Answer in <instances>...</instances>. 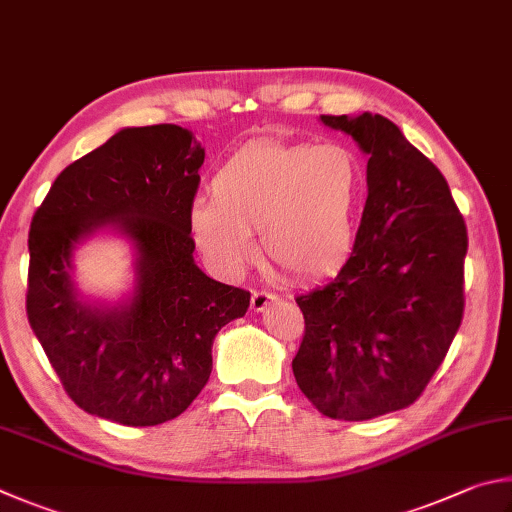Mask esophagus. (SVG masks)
Segmentation results:
<instances>
[{
    "label": "esophagus",
    "mask_w": 512,
    "mask_h": 512,
    "mask_svg": "<svg viewBox=\"0 0 512 512\" xmlns=\"http://www.w3.org/2000/svg\"><path fill=\"white\" fill-rule=\"evenodd\" d=\"M274 301H276V294L258 290V292L251 294V310H254V312H263L267 306H272Z\"/></svg>",
    "instance_id": "34e87169"
}]
</instances>
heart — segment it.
<instances>
[{"instance_id":"obj_1","label":"heart","mask_w":512,"mask_h":512,"mask_svg":"<svg viewBox=\"0 0 512 512\" xmlns=\"http://www.w3.org/2000/svg\"><path fill=\"white\" fill-rule=\"evenodd\" d=\"M211 202L188 211L195 247L222 274L256 258L261 233L267 261L299 281H315L353 254L366 195L360 155L344 143L261 139L215 170Z\"/></svg>"}]
</instances>
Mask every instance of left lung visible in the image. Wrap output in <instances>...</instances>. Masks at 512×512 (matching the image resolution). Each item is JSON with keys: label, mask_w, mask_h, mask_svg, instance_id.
Returning <instances> with one entry per match:
<instances>
[{"label": "left lung", "mask_w": 512, "mask_h": 512, "mask_svg": "<svg viewBox=\"0 0 512 512\" xmlns=\"http://www.w3.org/2000/svg\"><path fill=\"white\" fill-rule=\"evenodd\" d=\"M366 164L357 242L335 281L297 297L306 335L292 371L321 414L369 420L409 407L463 319L468 231L432 161L380 114L319 116Z\"/></svg>", "instance_id": "left-lung-1"}]
</instances>
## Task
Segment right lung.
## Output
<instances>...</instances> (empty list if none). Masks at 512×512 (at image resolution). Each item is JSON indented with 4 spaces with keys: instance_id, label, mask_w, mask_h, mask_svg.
<instances>
[{
    "instance_id": "1",
    "label": "right lung",
    "mask_w": 512,
    "mask_h": 512,
    "mask_svg": "<svg viewBox=\"0 0 512 512\" xmlns=\"http://www.w3.org/2000/svg\"><path fill=\"white\" fill-rule=\"evenodd\" d=\"M202 143L173 123L123 128L67 166L33 215L26 315L69 398L128 427L177 418L209 382L211 346L249 292L197 267L188 211ZM116 235L133 251L119 300L77 285L75 251Z\"/></svg>"
}]
</instances>
